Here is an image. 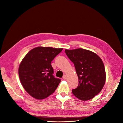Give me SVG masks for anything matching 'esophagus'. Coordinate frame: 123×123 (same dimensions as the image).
<instances>
[{
    "label": "esophagus",
    "instance_id": "esophagus-1",
    "mask_svg": "<svg viewBox=\"0 0 123 123\" xmlns=\"http://www.w3.org/2000/svg\"><path fill=\"white\" fill-rule=\"evenodd\" d=\"M63 79L64 80H66L67 79V76H66V75H64V76H63Z\"/></svg>",
    "mask_w": 123,
    "mask_h": 123
}]
</instances>
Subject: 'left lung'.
Masks as SVG:
<instances>
[{
	"label": "left lung",
	"instance_id": "obj_1",
	"mask_svg": "<svg viewBox=\"0 0 123 123\" xmlns=\"http://www.w3.org/2000/svg\"><path fill=\"white\" fill-rule=\"evenodd\" d=\"M67 56L73 62L79 79V85L72 93L81 100L93 98L102 90L106 81L104 63L92 51L79 48L65 50Z\"/></svg>",
	"mask_w": 123,
	"mask_h": 123
}]
</instances>
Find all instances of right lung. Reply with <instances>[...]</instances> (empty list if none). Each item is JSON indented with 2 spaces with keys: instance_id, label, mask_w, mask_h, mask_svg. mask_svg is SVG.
<instances>
[{
  "instance_id": "right-lung-1",
  "label": "right lung",
  "mask_w": 123,
  "mask_h": 123,
  "mask_svg": "<svg viewBox=\"0 0 123 123\" xmlns=\"http://www.w3.org/2000/svg\"><path fill=\"white\" fill-rule=\"evenodd\" d=\"M62 48L38 47L30 51L18 69L21 85L28 93L37 99H44L54 92L61 79L53 75L51 63Z\"/></svg>"
}]
</instances>
